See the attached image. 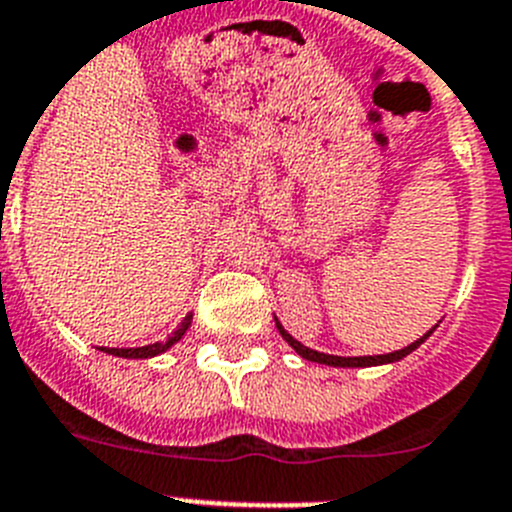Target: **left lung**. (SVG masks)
<instances>
[{
  "label": "left lung",
  "mask_w": 512,
  "mask_h": 512,
  "mask_svg": "<svg viewBox=\"0 0 512 512\" xmlns=\"http://www.w3.org/2000/svg\"><path fill=\"white\" fill-rule=\"evenodd\" d=\"M275 326H278L280 336H283L285 342L290 344V347L296 349L298 354H301L303 359H308V362H319V365H329V367H377V365H393V362H400L403 357H408L411 352H416L418 347H421L423 342H426L428 336L434 334V329L426 331V334L421 336V339H416L413 344H408V347L398 349V352H390V354H372V357H336V354H324V352H316V349H308L303 347L298 339H293V336L288 334V331L283 329V324H280L278 319H275Z\"/></svg>",
  "instance_id": "left-lung-1"
}]
</instances>
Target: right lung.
I'll return each instance as SVG.
<instances>
[{"label": "right lung", "mask_w": 512, "mask_h": 512, "mask_svg": "<svg viewBox=\"0 0 512 512\" xmlns=\"http://www.w3.org/2000/svg\"><path fill=\"white\" fill-rule=\"evenodd\" d=\"M191 319H193V313H188L186 319H183V324L178 326V329L173 331V336H168L165 342H155V344H147V347H135V349H109V347H104V349H101V352L114 354V357H124V359L158 357V354H163L165 349H170L176 342H181L183 334H186V329H188V326H191Z\"/></svg>", "instance_id": "add662e5"}]
</instances>
